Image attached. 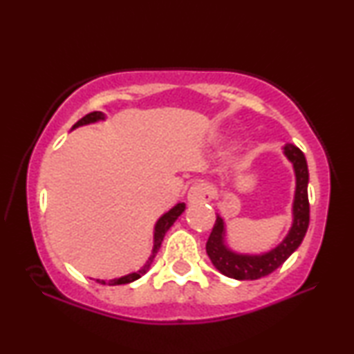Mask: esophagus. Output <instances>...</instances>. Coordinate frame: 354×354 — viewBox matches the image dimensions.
I'll list each match as a JSON object with an SVG mask.
<instances>
[{
  "label": "esophagus",
  "mask_w": 354,
  "mask_h": 354,
  "mask_svg": "<svg viewBox=\"0 0 354 354\" xmlns=\"http://www.w3.org/2000/svg\"><path fill=\"white\" fill-rule=\"evenodd\" d=\"M216 195L214 187L206 182H195L188 190L187 200L188 203H206L211 201Z\"/></svg>",
  "instance_id": "34e87169"
}]
</instances>
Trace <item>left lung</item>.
Listing matches in <instances>:
<instances>
[{
  "instance_id": "8db88e82",
  "label": "left lung",
  "mask_w": 354,
  "mask_h": 354,
  "mask_svg": "<svg viewBox=\"0 0 354 354\" xmlns=\"http://www.w3.org/2000/svg\"><path fill=\"white\" fill-rule=\"evenodd\" d=\"M285 156L293 164L297 176V190L293 201V224L288 235L279 246L264 254H239L229 250L224 243V219L217 216L216 224L207 239L206 253L214 268L227 277L236 280H256L266 277L280 268L290 254L301 245L309 225V200H308V164L303 151L295 145H285Z\"/></svg>"
}]
</instances>
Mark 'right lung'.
<instances>
[{"instance_id": "add662e5", "label": "right lung", "mask_w": 354, "mask_h": 354, "mask_svg": "<svg viewBox=\"0 0 354 354\" xmlns=\"http://www.w3.org/2000/svg\"><path fill=\"white\" fill-rule=\"evenodd\" d=\"M101 119H104V114L100 113V111H93V113L86 114L85 118H82V119L79 120V122H77L72 129L80 127V125L93 124V122H96V120H101ZM183 211H185V203H178V205L174 206L171 211L166 212V214H164V216L161 217V219H159V221L156 222V227H154V246H153V253H151V256H149L148 263L145 264L142 269L137 270V272H132V274H129V275H124V277L108 280V282H104V280H98V282H100V283H104V285H125V283H130V282H133V280L140 279L143 274H147V270L149 269V266H151V263H153L154 256L158 254L159 248H161V243H162L164 235H166V232H167L169 229H171V225L174 224V222L177 221V217L180 216Z\"/></svg>"}]
</instances>
